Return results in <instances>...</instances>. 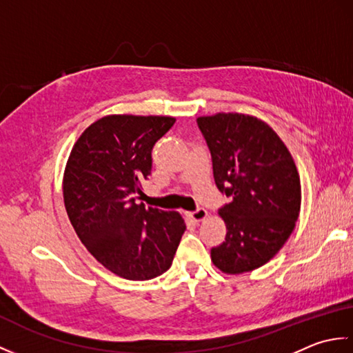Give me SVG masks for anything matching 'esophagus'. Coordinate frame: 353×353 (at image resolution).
Masks as SVG:
<instances>
[{"instance_id": "1", "label": "esophagus", "mask_w": 353, "mask_h": 353, "mask_svg": "<svg viewBox=\"0 0 353 353\" xmlns=\"http://www.w3.org/2000/svg\"><path fill=\"white\" fill-rule=\"evenodd\" d=\"M190 216H191L194 221H201V220H205L206 216H208V211H206V209H203V208H199L194 212H191Z\"/></svg>"}]
</instances>
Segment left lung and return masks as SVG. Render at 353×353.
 <instances>
[{
	"label": "left lung",
	"mask_w": 353,
	"mask_h": 353,
	"mask_svg": "<svg viewBox=\"0 0 353 353\" xmlns=\"http://www.w3.org/2000/svg\"><path fill=\"white\" fill-rule=\"evenodd\" d=\"M212 156L216 188L230 199L219 214L226 241L211 250L220 272L241 274L274 258L296 228L301 177L287 145L262 119L236 114L199 117Z\"/></svg>",
	"instance_id": "left-lung-1"
}]
</instances>
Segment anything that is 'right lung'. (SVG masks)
<instances>
[{
    "label": "right lung",
    "instance_id": "obj_1",
    "mask_svg": "<svg viewBox=\"0 0 353 353\" xmlns=\"http://www.w3.org/2000/svg\"><path fill=\"white\" fill-rule=\"evenodd\" d=\"M172 117L106 115L74 144L63 203L88 252L117 276L147 281L167 272L186 229L182 215L137 203L152 172V148Z\"/></svg>",
    "mask_w": 353,
    "mask_h": 353
}]
</instances>
